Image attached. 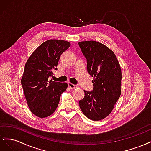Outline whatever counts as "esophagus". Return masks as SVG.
Returning <instances> with one entry per match:
<instances>
[{"mask_svg": "<svg viewBox=\"0 0 151 151\" xmlns=\"http://www.w3.org/2000/svg\"><path fill=\"white\" fill-rule=\"evenodd\" d=\"M68 87H69L70 89H76L77 88H78V86H77V85L73 84L71 83H68Z\"/></svg>", "mask_w": 151, "mask_h": 151, "instance_id": "34e87169", "label": "esophagus"}]
</instances>
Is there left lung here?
I'll return each mask as SVG.
<instances>
[{
    "label": "left lung",
    "mask_w": 151,
    "mask_h": 151,
    "mask_svg": "<svg viewBox=\"0 0 151 151\" xmlns=\"http://www.w3.org/2000/svg\"><path fill=\"white\" fill-rule=\"evenodd\" d=\"M87 59L88 72L93 77V91L84 90L79 104L89 119L99 121L108 116L121 94V67L111 49L96 41L79 42Z\"/></svg>",
    "instance_id": "8db88e82"
}]
</instances>
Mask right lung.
<instances>
[{"instance_id":"obj_1","label":"right lung","mask_w":151,"mask_h":151,"mask_svg":"<svg viewBox=\"0 0 151 151\" xmlns=\"http://www.w3.org/2000/svg\"><path fill=\"white\" fill-rule=\"evenodd\" d=\"M70 47L65 40H48L41 44L27 60L21 84L28 106L35 115L46 118L55 112L66 83L48 81L63 52Z\"/></svg>"}]
</instances>
